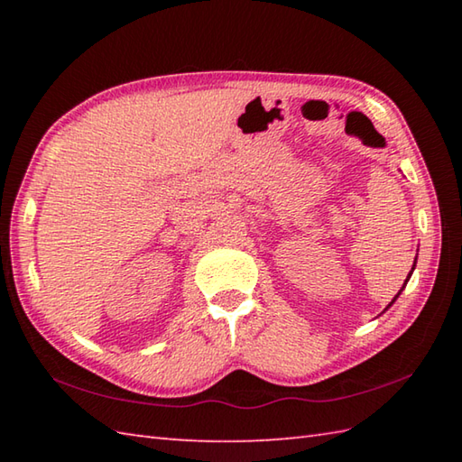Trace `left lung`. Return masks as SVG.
<instances>
[{"label":"left lung","mask_w":462,"mask_h":462,"mask_svg":"<svg viewBox=\"0 0 462 462\" xmlns=\"http://www.w3.org/2000/svg\"><path fill=\"white\" fill-rule=\"evenodd\" d=\"M415 262H417V258H415ZM413 268H415V266H413ZM411 272H413V270H411ZM409 278H411V273L407 276V280H409ZM405 283H407V282H405ZM397 296H399V293H397ZM397 296H395V298H397ZM393 301H395V300H393ZM393 301H391V303H393Z\"/></svg>","instance_id":"1"}]
</instances>
